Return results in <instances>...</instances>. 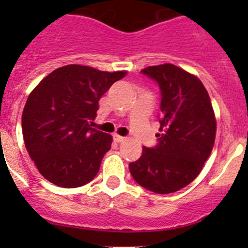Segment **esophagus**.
Returning a JSON list of instances; mask_svg holds the SVG:
<instances>
[{
    "instance_id": "obj_1",
    "label": "esophagus",
    "mask_w": 248,
    "mask_h": 248,
    "mask_svg": "<svg viewBox=\"0 0 248 248\" xmlns=\"http://www.w3.org/2000/svg\"><path fill=\"white\" fill-rule=\"evenodd\" d=\"M113 137H114V140H115V141H118V143H123V141H125V138L124 137H120V135H118V134H114Z\"/></svg>"
}]
</instances>
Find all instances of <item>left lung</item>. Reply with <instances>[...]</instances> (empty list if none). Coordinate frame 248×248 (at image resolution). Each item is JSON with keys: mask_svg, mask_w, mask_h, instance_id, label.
Returning a JSON list of instances; mask_svg holds the SVG:
<instances>
[{"mask_svg": "<svg viewBox=\"0 0 248 248\" xmlns=\"http://www.w3.org/2000/svg\"><path fill=\"white\" fill-rule=\"evenodd\" d=\"M161 94L160 134L154 148L129 164L131 176L145 189L170 194L189 185L211 154L216 119L209 93L194 74L170 63L141 71Z\"/></svg>", "mask_w": 248, "mask_h": 248, "instance_id": "obj_1", "label": "left lung"}]
</instances>
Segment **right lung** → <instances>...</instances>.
Returning a JSON list of instances; mask_svg holds the SVG:
<instances>
[{
	"instance_id": "1",
	"label": "right lung",
	"mask_w": 248,
	"mask_h": 248,
	"mask_svg": "<svg viewBox=\"0 0 248 248\" xmlns=\"http://www.w3.org/2000/svg\"><path fill=\"white\" fill-rule=\"evenodd\" d=\"M126 72H102L69 64L41 80L22 113V133L31 159L45 179L79 187L98 174L111 135L92 128L99 99Z\"/></svg>"
}]
</instances>
